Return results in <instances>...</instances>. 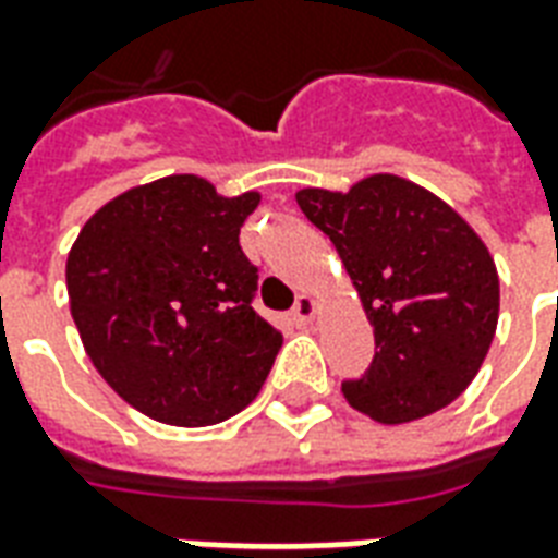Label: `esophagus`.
<instances>
[{
	"mask_svg": "<svg viewBox=\"0 0 558 558\" xmlns=\"http://www.w3.org/2000/svg\"><path fill=\"white\" fill-rule=\"evenodd\" d=\"M316 318V298L313 295H298L295 307H292V322H295L298 327L310 325Z\"/></svg>",
	"mask_w": 558,
	"mask_h": 558,
	"instance_id": "34e87169",
	"label": "esophagus"
}]
</instances>
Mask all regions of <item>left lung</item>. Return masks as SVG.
Instances as JSON below:
<instances>
[{
    "label": "left lung",
    "mask_w": 558,
    "mask_h": 558,
    "mask_svg": "<svg viewBox=\"0 0 558 558\" xmlns=\"http://www.w3.org/2000/svg\"><path fill=\"white\" fill-rule=\"evenodd\" d=\"M354 280L374 327V360L342 383L354 410L380 424L439 412L486 360L500 313V280L486 242L430 190L368 175L348 193H295Z\"/></svg>",
    "instance_id": "left-lung-1"
}]
</instances>
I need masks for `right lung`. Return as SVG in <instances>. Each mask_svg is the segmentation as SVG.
I'll list each match as a JSON object with an SVG mask.
<instances>
[{"label": "right lung", "instance_id": "obj_1", "mask_svg": "<svg viewBox=\"0 0 558 558\" xmlns=\"http://www.w3.org/2000/svg\"><path fill=\"white\" fill-rule=\"evenodd\" d=\"M260 193L225 198L198 175L134 186L96 210L66 257L84 351L134 410L210 427L245 410L283 336L251 307L257 266L240 228Z\"/></svg>", "mask_w": 558, "mask_h": 558}]
</instances>
